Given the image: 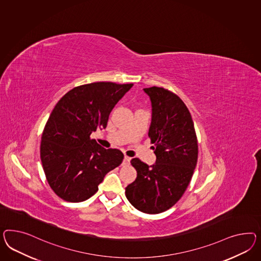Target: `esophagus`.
I'll return each instance as SVG.
<instances>
[{
    "mask_svg": "<svg viewBox=\"0 0 261 261\" xmlns=\"http://www.w3.org/2000/svg\"><path fill=\"white\" fill-rule=\"evenodd\" d=\"M130 161H131V158H129V156H127V155H124V159H123V164H124V165L129 164Z\"/></svg>",
    "mask_w": 261,
    "mask_h": 261,
    "instance_id": "esophagus-1",
    "label": "esophagus"
}]
</instances>
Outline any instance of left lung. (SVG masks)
Listing matches in <instances>:
<instances>
[{
  "instance_id": "1",
  "label": "left lung",
  "mask_w": 261,
  "mask_h": 261,
  "mask_svg": "<svg viewBox=\"0 0 261 261\" xmlns=\"http://www.w3.org/2000/svg\"><path fill=\"white\" fill-rule=\"evenodd\" d=\"M144 92L152 102L148 136L156 160L152 166L138 158L131 161L137 178L125 188V196L139 211L160 214L184 196L197 165L198 146L194 121L181 99L163 87Z\"/></svg>"
}]
</instances>
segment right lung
<instances>
[{
  "instance_id": "obj_1",
  "label": "right lung",
  "mask_w": 261,
  "mask_h": 261,
  "mask_svg": "<svg viewBox=\"0 0 261 261\" xmlns=\"http://www.w3.org/2000/svg\"><path fill=\"white\" fill-rule=\"evenodd\" d=\"M133 84L99 82L80 85L57 102L42 131L41 160L46 180L57 196L69 202L88 199L123 154L90 138L106 128L114 106Z\"/></svg>"
}]
</instances>
